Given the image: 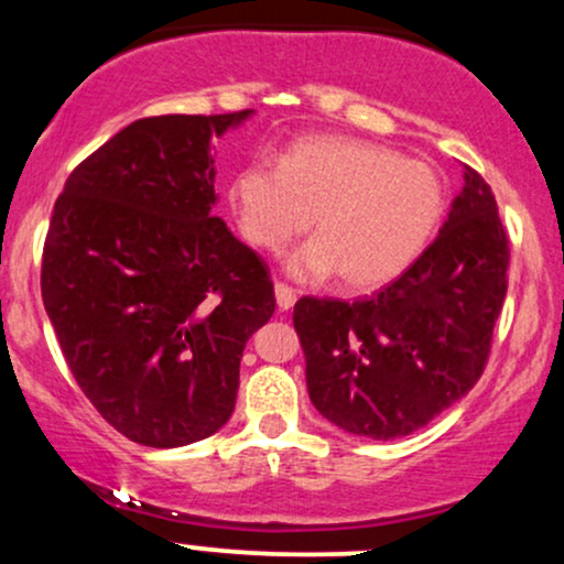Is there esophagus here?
<instances>
[{"instance_id":"1","label":"esophagus","mask_w":564,"mask_h":564,"mask_svg":"<svg viewBox=\"0 0 564 564\" xmlns=\"http://www.w3.org/2000/svg\"><path fill=\"white\" fill-rule=\"evenodd\" d=\"M275 302L278 310H291L296 302V291L286 286V283H275Z\"/></svg>"}]
</instances>
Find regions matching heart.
Segmentation results:
<instances>
[{
  "instance_id": "heart-1",
  "label": "heart",
  "mask_w": 564,
  "mask_h": 564,
  "mask_svg": "<svg viewBox=\"0 0 564 564\" xmlns=\"http://www.w3.org/2000/svg\"><path fill=\"white\" fill-rule=\"evenodd\" d=\"M230 200L243 236L281 251L310 230L315 238L289 257L300 281L339 273L345 289L371 291L400 278L422 257L445 217V180L426 161L352 138H304L281 166L251 161L238 170Z\"/></svg>"
}]
</instances>
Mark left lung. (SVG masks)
Instances as JSON below:
<instances>
[{"label": "left lung", "instance_id": "obj_1", "mask_svg": "<svg viewBox=\"0 0 564 564\" xmlns=\"http://www.w3.org/2000/svg\"><path fill=\"white\" fill-rule=\"evenodd\" d=\"M509 238L471 166L440 236L398 281L358 302L302 296L294 328L323 419L394 440L448 411L482 377L507 296Z\"/></svg>", "mask_w": 564, "mask_h": 564}]
</instances>
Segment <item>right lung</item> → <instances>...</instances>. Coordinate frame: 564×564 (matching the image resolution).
Wrapping results in <instances>:
<instances>
[{"instance_id":"1","label":"right lung","mask_w":564,"mask_h":564,"mask_svg":"<svg viewBox=\"0 0 564 564\" xmlns=\"http://www.w3.org/2000/svg\"><path fill=\"white\" fill-rule=\"evenodd\" d=\"M251 113L132 121L55 200L44 310L89 403L148 448L225 426L246 341L275 310L268 264L212 215V138Z\"/></svg>"}]
</instances>
